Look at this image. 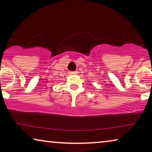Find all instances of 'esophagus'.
Listing matches in <instances>:
<instances>
[{"label": "esophagus", "mask_w": 152, "mask_h": 152, "mask_svg": "<svg viewBox=\"0 0 152 152\" xmlns=\"http://www.w3.org/2000/svg\"><path fill=\"white\" fill-rule=\"evenodd\" d=\"M77 72L76 71H71V72H69V74H70V75H74V74H77Z\"/></svg>", "instance_id": "1"}]
</instances>
